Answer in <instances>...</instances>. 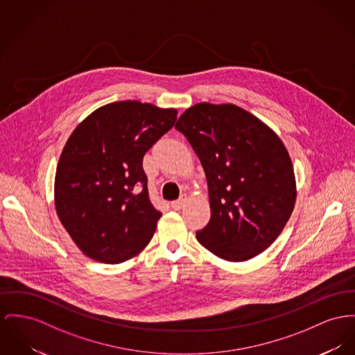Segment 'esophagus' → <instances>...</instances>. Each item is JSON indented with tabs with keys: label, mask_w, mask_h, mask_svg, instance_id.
<instances>
[{
	"label": "esophagus",
	"mask_w": 355,
	"mask_h": 355,
	"mask_svg": "<svg viewBox=\"0 0 355 355\" xmlns=\"http://www.w3.org/2000/svg\"><path fill=\"white\" fill-rule=\"evenodd\" d=\"M184 203H186V198H184V196H182L180 199L173 200V202L171 203V207H172L173 210H180V209H183V207H184Z\"/></svg>",
	"instance_id": "1"
}]
</instances>
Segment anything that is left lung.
Wrapping results in <instances>:
<instances>
[{"mask_svg":"<svg viewBox=\"0 0 355 355\" xmlns=\"http://www.w3.org/2000/svg\"><path fill=\"white\" fill-rule=\"evenodd\" d=\"M175 128L205 169L211 218L196 232L219 259L250 260L283 232L296 202V180L280 137L236 105L196 103Z\"/></svg>","mask_w":355,"mask_h":355,"instance_id":"1","label":"left lung"}]
</instances>
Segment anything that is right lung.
<instances>
[{
    "label": "right lung",
    "instance_id": "obj_1",
    "mask_svg": "<svg viewBox=\"0 0 355 355\" xmlns=\"http://www.w3.org/2000/svg\"><path fill=\"white\" fill-rule=\"evenodd\" d=\"M176 114L121 101L96 109L72 132L56 168L55 207L87 257L119 263L152 239L162 213L149 200L142 159Z\"/></svg>",
    "mask_w": 355,
    "mask_h": 355
}]
</instances>
